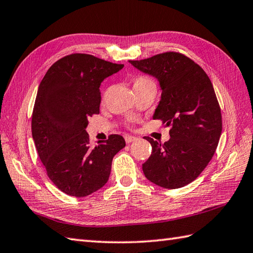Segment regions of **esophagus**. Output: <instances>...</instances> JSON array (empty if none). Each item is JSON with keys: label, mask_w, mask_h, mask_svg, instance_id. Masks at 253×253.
<instances>
[{"label": "esophagus", "mask_w": 253, "mask_h": 253, "mask_svg": "<svg viewBox=\"0 0 253 253\" xmlns=\"http://www.w3.org/2000/svg\"><path fill=\"white\" fill-rule=\"evenodd\" d=\"M137 138L133 137V136H130V135H125V141L126 143H131L133 141H136Z\"/></svg>", "instance_id": "34e87169"}]
</instances>
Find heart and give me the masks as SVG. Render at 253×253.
Wrapping results in <instances>:
<instances>
[{"label":"heart","instance_id":"b5f03b06","mask_svg":"<svg viewBox=\"0 0 253 253\" xmlns=\"http://www.w3.org/2000/svg\"><path fill=\"white\" fill-rule=\"evenodd\" d=\"M150 83H152V82L147 77H143V76L137 77L135 80H133V89L139 88V87H141V85H144V84H150Z\"/></svg>","mask_w":253,"mask_h":253}]
</instances>
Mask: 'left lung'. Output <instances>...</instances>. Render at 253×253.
Returning a JSON list of instances; mask_svg holds the SVG:
<instances>
[{"label":"left lung","instance_id":"8db88e82","mask_svg":"<svg viewBox=\"0 0 253 253\" xmlns=\"http://www.w3.org/2000/svg\"><path fill=\"white\" fill-rule=\"evenodd\" d=\"M129 63L159 80L162 94L153 120L170 126L164 143L144 137L152 146L151 157L142 164L144 176L166 189L190 184L211 161L222 133L221 107L211 80L178 52Z\"/></svg>","mask_w":253,"mask_h":253}]
</instances>
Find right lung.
I'll list each match as a JSON object with an SVG mask.
<instances>
[{
  "label": "right lung",
  "instance_id": "add662e5",
  "mask_svg": "<svg viewBox=\"0 0 253 253\" xmlns=\"http://www.w3.org/2000/svg\"><path fill=\"white\" fill-rule=\"evenodd\" d=\"M123 67L74 53L53 64L41 80L32 112V138L49 178L69 196L85 197L103 187L113 158L126 146L122 136L111 135L91 147L85 131L88 118L100 112L101 83Z\"/></svg>",
  "mask_w": 253,
  "mask_h": 253
}]
</instances>
